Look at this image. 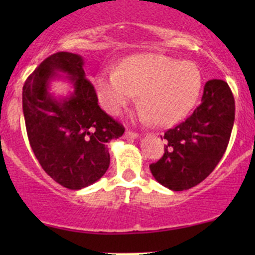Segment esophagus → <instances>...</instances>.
<instances>
[{
	"instance_id": "1",
	"label": "esophagus",
	"mask_w": 255,
	"mask_h": 255,
	"mask_svg": "<svg viewBox=\"0 0 255 255\" xmlns=\"http://www.w3.org/2000/svg\"><path fill=\"white\" fill-rule=\"evenodd\" d=\"M139 136L138 132H134L131 130H126L125 131V138L126 139H136Z\"/></svg>"
}]
</instances>
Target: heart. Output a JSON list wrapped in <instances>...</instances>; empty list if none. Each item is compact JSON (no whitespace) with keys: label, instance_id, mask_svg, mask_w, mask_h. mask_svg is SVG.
<instances>
[{"label":"heart","instance_id":"b5f03b06","mask_svg":"<svg viewBox=\"0 0 255 255\" xmlns=\"http://www.w3.org/2000/svg\"><path fill=\"white\" fill-rule=\"evenodd\" d=\"M100 102L117 115L138 93L139 116L155 125H171L186 116L199 98L203 78L193 62L161 53L125 58L117 71H101L93 79Z\"/></svg>","mask_w":255,"mask_h":255}]
</instances>
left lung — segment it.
I'll return each instance as SVG.
<instances>
[{
  "label": "left lung",
  "mask_w": 255,
  "mask_h": 255,
  "mask_svg": "<svg viewBox=\"0 0 255 255\" xmlns=\"http://www.w3.org/2000/svg\"><path fill=\"white\" fill-rule=\"evenodd\" d=\"M234 120L235 100L229 84L220 79L208 80L194 112L164 132V154L149 164L154 179L173 191L188 190L203 181L226 152Z\"/></svg>",
  "instance_id": "left-lung-1"
}]
</instances>
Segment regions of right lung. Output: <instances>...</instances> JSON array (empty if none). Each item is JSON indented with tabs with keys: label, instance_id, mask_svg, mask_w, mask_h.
<instances>
[{
	"label": "right lung",
	"instance_id": "obj_1",
	"mask_svg": "<svg viewBox=\"0 0 255 255\" xmlns=\"http://www.w3.org/2000/svg\"><path fill=\"white\" fill-rule=\"evenodd\" d=\"M82 56L57 52L28 76L22 87V112L29 143L47 175L71 190L100 180L110 166L107 143L125 129L98 106L94 87L84 73ZM65 73L74 91L57 99L52 80Z\"/></svg>",
	"mask_w": 255,
	"mask_h": 255
}]
</instances>
